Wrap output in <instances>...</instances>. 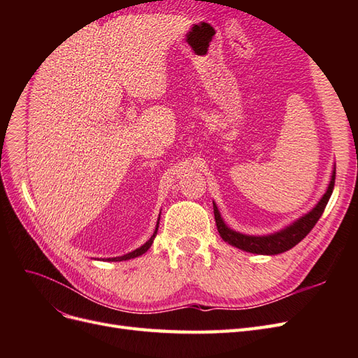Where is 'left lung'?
<instances>
[{"instance_id": "1", "label": "left lung", "mask_w": 358, "mask_h": 358, "mask_svg": "<svg viewBox=\"0 0 358 358\" xmlns=\"http://www.w3.org/2000/svg\"><path fill=\"white\" fill-rule=\"evenodd\" d=\"M334 178H336V167L331 173V180L329 183V188L326 194L321 197V200L317 203L315 208H313L310 212H308L306 215H303L301 218H299L291 225L285 227L284 230L276 231L273 234H267V236H248L239 231H234L230 229V227L225 225L218 208H216V204L213 203L216 229H218V233L222 237L224 242L230 243L231 246L239 248L242 251L262 254V255L282 254L305 239V237L309 234V231L315 227V224L321 218V215L324 209H326V206L331 197V192L334 188Z\"/></svg>"}]
</instances>
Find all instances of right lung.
<instances>
[{"instance_id":"add662e5","label":"right lung","mask_w":358,"mask_h":358,"mask_svg":"<svg viewBox=\"0 0 358 358\" xmlns=\"http://www.w3.org/2000/svg\"><path fill=\"white\" fill-rule=\"evenodd\" d=\"M158 224H159V220H158V222H157V229H155V231H154V234L150 236V239L145 243V245H142L140 248H137V249H134L133 252H128V254H125V255H121V257H113V258H107V262H124V259H131V258H136V257H138V255H142V254H145L148 249L150 248V245L154 243V239H155V236H157V231H158Z\"/></svg>"}]
</instances>
